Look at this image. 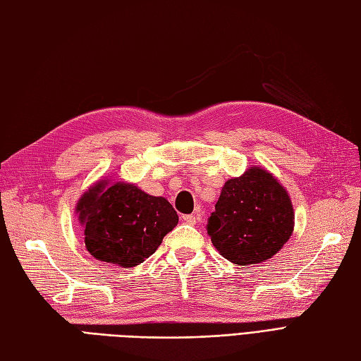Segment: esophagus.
Returning <instances> with one entry per match:
<instances>
[{
  "instance_id": "1",
  "label": "esophagus",
  "mask_w": 361,
  "mask_h": 361,
  "mask_svg": "<svg viewBox=\"0 0 361 361\" xmlns=\"http://www.w3.org/2000/svg\"><path fill=\"white\" fill-rule=\"evenodd\" d=\"M182 219H183V221H185L187 224H190V225H195V224L197 222V217H196L195 214H185V216H182Z\"/></svg>"
}]
</instances>
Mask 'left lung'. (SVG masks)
<instances>
[{"label": "left lung", "mask_w": 361, "mask_h": 361, "mask_svg": "<svg viewBox=\"0 0 361 361\" xmlns=\"http://www.w3.org/2000/svg\"><path fill=\"white\" fill-rule=\"evenodd\" d=\"M294 230L291 199L259 166L225 182L207 231L221 256L234 265H257L283 248Z\"/></svg>", "instance_id": "1"}]
</instances>
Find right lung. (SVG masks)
I'll return each instance as SVG.
<instances>
[{
  "mask_svg": "<svg viewBox=\"0 0 361 361\" xmlns=\"http://www.w3.org/2000/svg\"><path fill=\"white\" fill-rule=\"evenodd\" d=\"M109 183L99 180L78 200L85 248L101 262L136 267L159 248L179 217L165 197L147 195L133 183Z\"/></svg>",
  "mask_w": 361,
  "mask_h": 361,
  "instance_id": "right-lung-1",
  "label": "right lung"
}]
</instances>
